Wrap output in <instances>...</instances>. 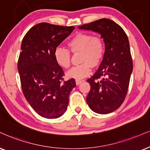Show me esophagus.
I'll return each instance as SVG.
<instances>
[{"label":"esophagus","mask_w":150,"mask_h":150,"mask_svg":"<svg viewBox=\"0 0 150 150\" xmlns=\"http://www.w3.org/2000/svg\"><path fill=\"white\" fill-rule=\"evenodd\" d=\"M81 82H82V81L80 80V79H76V84L77 86H79Z\"/></svg>","instance_id":"esophagus-1"}]
</instances>
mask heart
I'll return each instance as SVG.
<instances>
[{"instance_id": "b5f03b06", "label": "heart", "mask_w": 150, "mask_h": 150, "mask_svg": "<svg viewBox=\"0 0 150 150\" xmlns=\"http://www.w3.org/2000/svg\"><path fill=\"white\" fill-rule=\"evenodd\" d=\"M69 50L57 47L54 51V58L59 66L68 69L71 66L72 53H79L80 64L67 72V76L81 79L89 75L92 67H96L102 61L105 54V44L99 36L91 33H79L67 42Z\"/></svg>"}]
</instances>
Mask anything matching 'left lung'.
I'll return each mask as SVG.
<instances>
[{"instance_id":"left-lung-1","label":"left lung","mask_w":150,"mask_h":150,"mask_svg":"<svg viewBox=\"0 0 150 150\" xmlns=\"http://www.w3.org/2000/svg\"><path fill=\"white\" fill-rule=\"evenodd\" d=\"M79 28L99 33L105 43V54L96 73L87 81L90 90L87 103L94 112L108 114L125 101L128 91L133 62L127 34L120 25L101 18Z\"/></svg>"}]
</instances>
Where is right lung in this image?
Returning <instances> with one entry per match:
<instances>
[{"mask_svg":"<svg viewBox=\"0 0 150 150\" xmlns=\"http://www.w3.org/2000/svg\"><path fill=\"white\" fill-rule=\"evenodd\" d=\"M74 28L44 22L31 28L22 40L17 64L22 91L33 110L43 117L63 115L76 86L74 79L64 80L63 69L54 58L55 49Z\"/></svg>","mask_w":150,"mask_h":150,"instance_id":"1","label":"right lung"}]
</instances>
